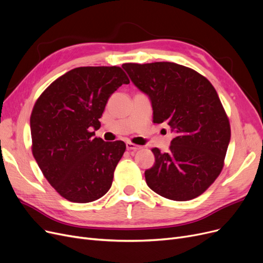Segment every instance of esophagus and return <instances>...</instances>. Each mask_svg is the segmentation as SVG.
Here are the masks:
<instances>
[{
  "instance_id": "1",
  "label": "esophagus",
  "mask_w": 263,
  "mask_h": 263,
  "mask_svg": "<svg viewBox=\"0 0 263 263\" xmlns=\"http://www.w3.org/2000/svg\"><path fill=\"white\" fill-rule=\"evenodd\" d=\"M125 145H127V149L128 151H134V152H136V151H140V149H142V146H140V145H135V144H133V143H131V142H127L125 143Z\"/></svg>"
}]
</instances>
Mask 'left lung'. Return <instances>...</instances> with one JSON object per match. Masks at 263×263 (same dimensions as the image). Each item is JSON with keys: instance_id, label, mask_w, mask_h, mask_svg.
<instances>
[{"instance_id": "8db88e82", "label": "left lung", "mask_w": 263, "mask_h": 263, "mask_svg": "<svg viewBox=\"0 0 263 263\" xmlns=\"http://www.w3.org/2000/svg\"><path fill=\"white\" fill-rule=\"evenodd\" d=\"M122 67L149 98L154 122L166 123L174 133L167 153L152 149L155 164L145 171L148 187L174 201L199 197L220 174L231 138L215 88L198 72L173 62Z\"/></svg>"}]
</instances>
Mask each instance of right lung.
Listing matches in <instances>:
<instances>
[{
	"mask_svg": "<svg viewBox=\"0 0 263 263\" xmlns=\"http://www.w3.org/2000/svg\"><path fill=\"white\" fill-rule=\"evenodd\" d=\"M129 78L118 66L76 67L44 91L33 107L32 153L45 178L64 199L92 202L109 190L122 141L95 138L109 97Z\"/></svg>",
	"mask_w": 263,
	"mask_h": 263,
	"instance_id": "obj_1",
	"label": "right lung"
}]
</instances>
